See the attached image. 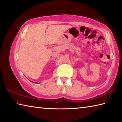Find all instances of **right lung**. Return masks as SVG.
Listing matches in <instances>:
<instances>
[{"mask_svg": "<svg viewBox=\"0 0 122 122\" xmlns=\"http://www.w3.org/2000/svg\"><path fill=\"white\" fill-rule=\"evenodd\" d=\"M33 83H34V82H33Z\"/></svg>", "mask_w": 122, "mask_h": 122, "instance_id": "right-lung-1", "label": "right lung"}]
</instances>
